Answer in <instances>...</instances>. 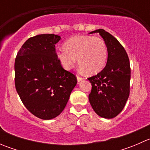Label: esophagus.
I'll use <instances>...</instances> for the list:
<instances>
[{"instance_id":"1","label":"esophagus","mask_w":150,"mask_h":150,"mask_svg":"<svg viewBox=\"0 0 150 150\" xmlns=\"http://www.w3.org/2000/svg\"><path fill=\"white\" fill-rule=\"evenodd\" d=\"M77 80H78V82L79 83V82H81V81H82L83 80V78H81V77H79V76H77Z\"/></svg>"}]
</instances>
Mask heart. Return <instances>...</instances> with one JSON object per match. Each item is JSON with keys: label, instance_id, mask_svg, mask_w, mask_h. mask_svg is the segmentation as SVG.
I'll list each match as a JSON object with an SVG mask.
<instances>
[{"label": "heart", "instance_id": "b5f03b06", "mask_svg": "<svg viewBox=\"0 0 150 150\" xmlns=\"http://www.w3.org/2000/svg\"><path fill=\"white\" fill-rule=\"evenodd\" d=\"M108 55L107 44L103 39L91 35H77L64 43V48L57 52L62 66L70 70L76 63L81 69L89 75L100 72L105 66Z\"/></svg>", "mask_w": 150, "mask_h": 150}]
</instances>
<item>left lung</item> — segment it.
<instances>
[{
    "label": "left lung",
    "instance_id": "left-lung-1",
    "mask_svg": "<svg viewBox=\"0 0 150 150\" xmlns=\"http://www.w3.org/2000/svg\"><path fill=\"white\" fill-rule=\"evenodd\" d=\"M100 34L107 44L108 56L105 67L88 78L92 85L88 99L100 117L111 119L121 112L129 96L131 68L129 59L118 40L103 29L89 33Z\"/></svg>",
    "mask_w": 150,
    "mask_h": 150
}]
</instances>
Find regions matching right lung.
Wrapping results in <instances>:
<instances>
[{"label": "right lung", "mask_w": 150, "mask_h": 150, "mask_svg": "<svg viewBox=\"0 0 150 150\" xmlns=\"http://www.w3.org/2000/svg\"><path fill=\"white\" fill-rule=\"evenodd\" d=\"M59 35L42 34L29 38L15 60V86L27 109L43 120L61 114L77 79L61 65L55 52Z\"/></svg>", "instance_id": "1"}]
</instances>
